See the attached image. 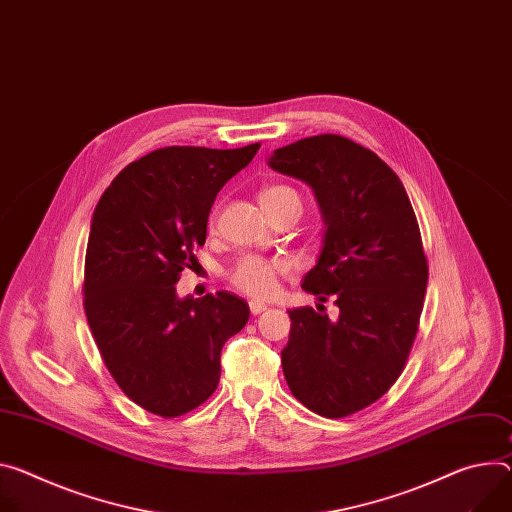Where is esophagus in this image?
<instances>
[{"label":"esophagus","mask_w":512,"mask_h":512,"mask_svg":"<svg viewBox=\"0 0 512 512\" xmlns=\"http://www.w3.org/2000/svg\"><path fill=\"white\" fill-rule=\"evenodd\" d=\"M249 308H251V314H261L263 310H267V304H265V302H259V300H251V302H249Z\"/></svg>","instance_id":"esophagus-1"}]
</instances>
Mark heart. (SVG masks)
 Returning <instances> with one entry per match:
<instances>
[{
    "mask_svg": "<svg viewBox=\"0 0 512 512\" xmlns=\"http://www.w3.org/2000/svg\"><path fill=\"white\" fill-rule=\"evenodd\" d=\"M261 206L265 212L273 210L275 206L286 204V202H300V196L290 185H269L259 196ZM288 273V263L267 259L261 255H245L235 265H232L228 280L239 292L251 296V298H267L275 292L280 277Z\"/></svg>",
    "mask_w": 512,
    "mask_h": 512,
    "instance_id": "1",
    "label": "heart"
}]
</instances>
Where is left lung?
<instances>
[{"label": "left lung", "mask_w": 512, "mask_h": 512, "mask_svg": "<svg viewBox=\"0 0 512 512\" xmlns=\"http://www.w3.org/2000/svg\"><path fill=\"white\" fill-rule=\"evenodd\" d=\"M269 167L312 188L327 228L302 290L339 306L337 320L322 304L290 310L284 376L306 408L343 418L402 374L429 280L421 230L398 175L345 136L302 138L273 151Z\"/></svg>", "instance_id": "left-lung-1"}]
</instances>
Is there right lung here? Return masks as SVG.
Instances as JSON below:
<instances>
[{
	"label": "right lung",
	"mask_w": 512,
	"mask_h": 512,
	"mask_svg": "<svg viewBox=\"0 0 512 512\" xmlns=\"http://www.w3.org/2000/svg\"><path fill=\"white\" fill-rule=\"evenodd\" d=\"M259 147L157 149L118 173L91 218L83 280L91 335L120 390L163 418L214 394L222 345L249 320L237 294L177 298L175 284L206 243L222 185Z\"/></svg>",
	"instance_id": "1"
}]
</instances>
